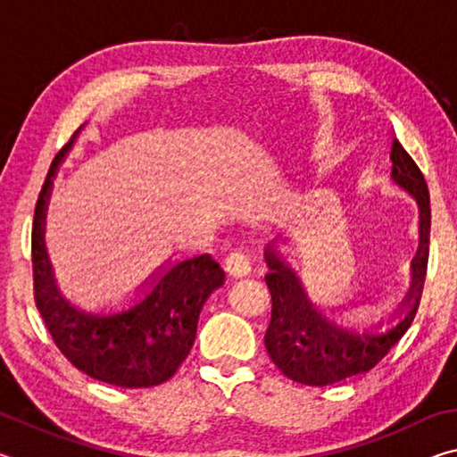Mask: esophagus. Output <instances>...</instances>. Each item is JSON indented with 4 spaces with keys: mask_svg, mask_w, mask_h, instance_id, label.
Segmentation results:
<instances>
[{
    "mask_svg": "<svg viewBox=\"0 0 457 457\" xmlns=\"http://www.w3.org/2000/svg\"><path fill=\"white\" fill-rule=\"evenodd\" d=\"M226 270L231 276H245L252 272V256L245 250H234L226 258Z\"/></svg>",
    "mask_w": 457,
    "mask_h": 457,
    "instance_id": "1",
    "label": "esophagus"
}]
</instances>
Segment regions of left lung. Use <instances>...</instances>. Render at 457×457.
Instances as JSON below:
<instances>
[{
	"label": "left lung",
	"mask_w": 457,
	"mask_h": 457,
	"mask_svg": "<svg viewBox=\"0 0 457 457\" xmlns=\"http://www.w3.org/2000/svg\"><path fill=\"white\" fill-rule=\"evenodd\" d=\"M391 161L393 181L411 193L421 210L420 250L411 264V288L403 303L407 312L397 327L386 330L385 335L373 330L357 335L353 330L338 328L311 304L296 274L272 250H268L266 262L270 274H266V284L272 296V316L264 340L270 359L292 381L324 386L367 373L377 362H381L411 327L428 274L431 229L429 191L421 169L399 141L393 143Z\"/></svg>",
	"instance_id": "8db88e82"
}]
</instances>
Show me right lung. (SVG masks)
<instances>
[{"mask_svg":"<svg viewBox=\"0 0 457 457\" xmlns=\"http://www.w3.org/2000/svg\"><path fill=\"white\" fill-rule=\"evenodd\" d=\"M74 135L54 157L48 179L36 201L32 223L36 308L60 353L82 373L125 389L161 385L187 359L201 308L226 276L220 262L204 253L175 264L159 278L149 296L127 312L95 316L68 304L56 290L44 250V218L52 175L71 149Z\"/></svg>","mask_w":457,"mask_h":457,"instance_id":"add662e5","label":"right lung"}]
</instances>
